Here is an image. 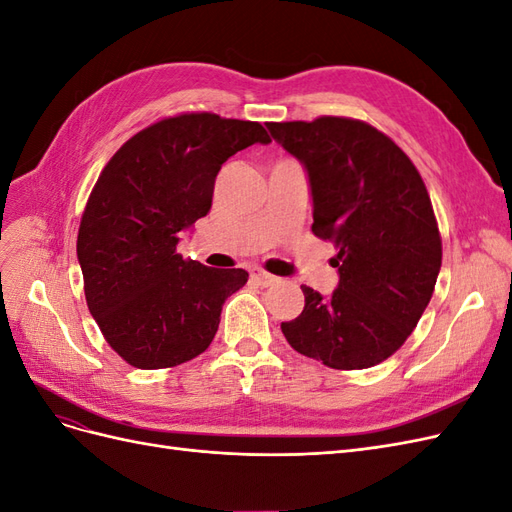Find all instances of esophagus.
I'll use <instances>...</instances> for the list:
<instances>
[{"mask_svg":"<svg viewBox=\"0 0 512 512\" xmlns=\"http://www.w3.org/2000/svg\"><path fill=\"white\" fill-rule=\"evenodd\" d=\"M250 275H252V280H254V282H258L260 286H273V284L277 282V277H275V275L267 273L265 269H258V267H254Z\"/></svg>","mask_w":512,"mask_h":512,"instance_id":"1","label":"esophagus"}]
</instances>
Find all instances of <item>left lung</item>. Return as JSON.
Here are the masks:
<instances>
[{"label": "left lung", "instance_id": "left-lung-1", "mask_svg": "<svg viewBox=\"0 0 512 512\" xmlns=\"http://www.w3.org/2000/svg\"><path fill=\"white\" fill-rule=\"evenodd\" d=\"M309 175L312 232L331 241L339 286H301L305 307L282 322L288 344L333 369H367L404 346L431 299L442 237L412 160L367 121L322 115L267 123Z\"/></svg>", "mask_w": 512, "mask_h": 512}]
</instances>
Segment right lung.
Listing matches in <instances>:
<instances>
[{"mask_svg": "<svg viewBox=\"0 0 512 512\" xmlns=\"http://www.w3.org/2000/svg\"><path fill=\"white\" fill-rule=\"evenodd\" d=\"M271 143L258 121L179 113L136 132L108 160L79 226L85 299L123 361L166 369L203 354L243 269H211L177 252L179 235L209 213L222 164Z\"/></svg>", "mask_w": 512, "mask_h": 512, "instance_id": "1", "label": "right lung"}]
</instances>
